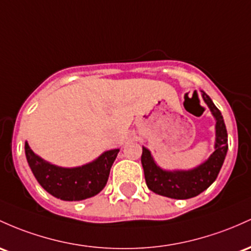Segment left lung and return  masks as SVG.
<instances>
[{"instance_id":"left-lung-1","label":"left lung","mask_w":251,"mask_h":251,"mask_svg":"<svg viewBox=\"0 0 251 251\" xmlns=\"http://www.w3.org/2000/svg\"><path fill=\"white\" fill-rule=\"evenodd\" d=\"M202 100L207 104L216 120L214 151L211 156L193 169L167 170L156 163L150 150L143 147L142 166L145 182L150 191L172 199H189L199 195L216 181L227 152V132L222 113L203 90Z\"/></svg>"}]
</instances>
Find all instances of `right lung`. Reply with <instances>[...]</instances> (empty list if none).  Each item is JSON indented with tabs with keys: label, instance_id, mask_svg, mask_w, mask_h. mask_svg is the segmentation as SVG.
Masks as SVG:
<instances>
[{
	"label": "right lung",
	"instance_id": "right-lung-1",
	"mask_svg": "<svg viewBox=\"0 0 251 251\" xmlns=\"http://www.w3.org/2000/svg\"><path fill=\"white\" fill-rule=\"evenodd\" d=\"M119 151L107 150L89 163L65 168L41 158L25 142V153L34 177L46 192L64 201H79L102 191Z\"/></svg>",
	"mask_w": 251,
	"mask_h": 251
}]
</instances>
